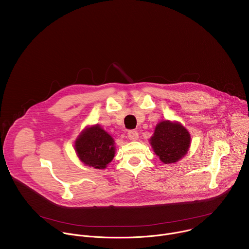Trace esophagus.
I'll use <instances>...</instances> for the list:
<instances>
[{
	"mask_svg": "<svg viewBox=\"0 0 249 249\" xmlns=\"http://www.w3.org/2000/svg\"><path fill=\"white\" fill-rule=\"evenodd\" d=\"M128 138L131 141H136L139 138V134L136 130H130V131H128Z\"/></svg>",
	"mask_w": 249,
	"mask_h": 249,
	"instance_id": "34e87169",
	"label": "esophagus"
}]
</instances>
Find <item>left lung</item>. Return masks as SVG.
<instances>
[{
	"mask_svg": "<svg viewBox=\"0 0 249 249\" xmlns=\"http://www.w3.org/2000/svg\"><path fill=\"white\" fill-rule=\"evenodd\" d=\"M190 141L189 132L180 123L165 120L156 126L150 143L155 154L167 164L178 161L186 155Z\"/></svg>",
	"mask_w": 249,
	"mask_h": 249,
	"instance_id": "left-lung-1",
	"label": "left lung"
}]
</instances>
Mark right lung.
<instances>
[{"instance_id": "right-lung-1", "label": "right lung", "mask_w": 249, "mask_h": 249, "mask_svg": "<svg viewBox=\"0 0 249 249\" xmlns=\"http://www.w3.org/2000/svg\"><path fill=\"white\" fill-rule=\"evenodd\" d=\"M75 149L77 156L86 165L98 169L107 166L115 155L113 138L97 124L86 128L80 134Z\"/></svg>"}]
</instances>
